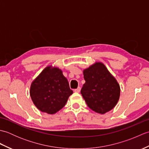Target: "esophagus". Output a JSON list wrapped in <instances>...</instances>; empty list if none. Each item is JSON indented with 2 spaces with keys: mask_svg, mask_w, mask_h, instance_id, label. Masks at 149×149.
<instances>
[{
  "mask_svg": "<svg viewBox=\"0 0 149 149\" xmlns=\"http://www.w3.org/2000/svg\"><path fill=\"white\" fill-rule=\"evenodd\" d=\"M75 92H77V93H79V92H80V91H81V88L80 87H78L77 88H76V89H74V90Z\"/></svg>",
  "mask_w": 149,
  "mask_h": 149,
  "instance_id": "obj_1",
  "label": "esophagus"
}]
</instances>
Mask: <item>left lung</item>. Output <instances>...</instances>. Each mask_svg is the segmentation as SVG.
<instances>
[{
    "label": "left lung",
    "instance_id": "obj_1",
    "mask_svg": "<svg viewBox=\"0 0 149 149\" xmlns=\"http://www.w3.org/2000/svg\"><path fill=\"white\" fill-rule=\"evenodd\" d=\"M86 81L81 93L91 109L100 114L109 111L116 106L120 88L115 78L102 63H96L83 72Z\"/></svg>",
    "mask_w": 149,
    "mask_h": 149
}]
</instances>
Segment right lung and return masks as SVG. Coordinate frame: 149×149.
Listing matches in <instances>:
<instances>
[{"mask_svg": "<svg viewBox=\"0 0 149 149\" xmlns=\"http://www.w3.org/2000/svg\"><path fill=\"white\" fill-rule=\"evenodd\" d=\"M73 93L62 71L47 66L31 84L30 95L41 111L54 114L65 106Z\"/></svg>", "mask_w": 149, "mask_h": 149, "instance_id": "1", "label": "right lung"}]
</instances>
